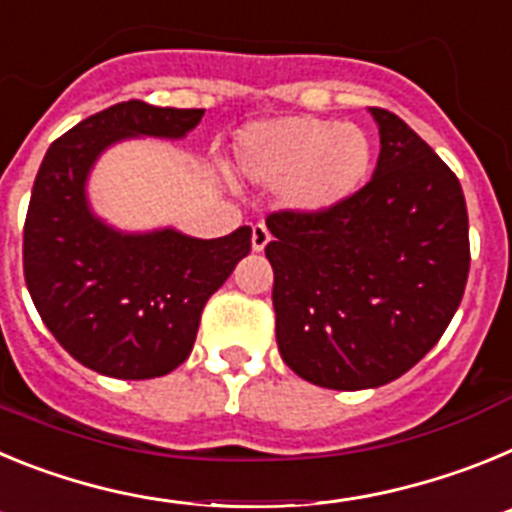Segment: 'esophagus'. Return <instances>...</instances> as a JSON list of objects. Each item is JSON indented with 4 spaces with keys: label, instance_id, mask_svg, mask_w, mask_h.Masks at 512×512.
Masks as SVG:
<instances>
[{
    "label": "esophagus",
    "instance_id": "34e87169",
    "mask_svg": "<svg viewBox=\"0 0 512 512\" xmlns=\"http://www.w3.org/2000/svg\"><path fill=\"white\" fill-rule=\"evenodd\" d=\"M269 241H271V233H269V230H266V225H261V223L253 225V230H251V246H253V251L261 253L266 246H269Z\"/></svg>",
    "mask_w": 512,
    "mask_h": 512
}]
</instances>
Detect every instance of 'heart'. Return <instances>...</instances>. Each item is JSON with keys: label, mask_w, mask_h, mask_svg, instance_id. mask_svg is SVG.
Here are the masks:
<instances>
[{"label": "heart", "mask_w": 512, "mask_h": 512, "mask_svg": "<svg viewBox=\"0 0 512 512\" xmlns=\"http://www.w3.org/2000/svg\"><path fill=\"white\" fill-rule=\"evenodd\" d=\"M233 164L248 182L279 189L292 210L325 212L364 184L372 143L354 122L269 117L235 135Z\"/></svg>", "instance_id": "b5f03b06"}]
</instances>
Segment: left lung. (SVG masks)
<instances>
[{"instance_id":"obj_1","label":"left lung","mask_w":512,"mask_h":512,"mask_svg":"<svg viewBox=\"0 0 512 512\" xmlns=\"http://www.w3.org/2000/svg\"><path fill=\"white\" fill-rule=\"evenodd\" d=\"M369 112L382 143L372 179L325 212L266 217L279 354L328 390L382 387L413 369L449 328L469 277L456 174L408 122Z\"/></svg>"}]
</instances>
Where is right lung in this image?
<instances>
[{
    "label": "right lung",
    "mask_w": 512,
    "mask_h": 512,
    "mask_svg": "<svg viewBox=\"0 0 512 512\" xmlns=\"http://www.w3.org/2000/svg\"><path fill=\"white\" fill-rule=\"evenodd\" d=\"M205 110L112 104L53 140L25 217V284L45 328L104 377L153 379L192 354L202 307L251 251V228L192 238L174 228L122 233L92 212L94 161L125 138L179 140Z\"/></svg>",
    "instance_id": "right-lung-1"
}]
</instances>
